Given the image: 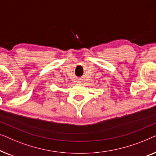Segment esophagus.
<instances>
[{
  "label": "esophagus",
  "instance_id": "esophagus-1",
  "mask_svg": "<svg viewBox=\"0 0 156 156\" xmlns=\"http://www.w3.org/2000/svg\"><path fill=\"white\" fill-rule=\"evenodd\" d=\"M77 82H78V83H82V80H81V79H78V80H77Z\"/></svg>",
  "mask_w": 156,
  "mask_h": 156
}]
</instances>
